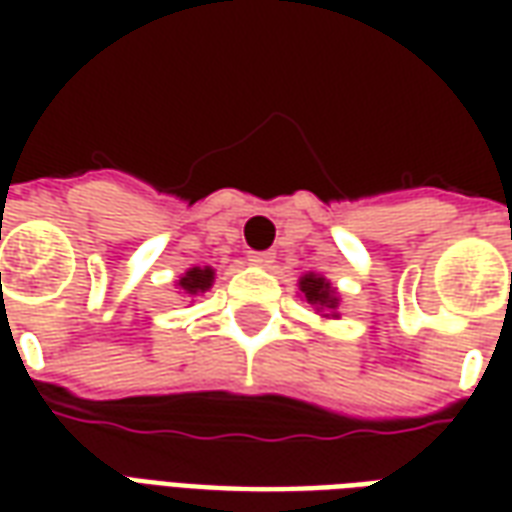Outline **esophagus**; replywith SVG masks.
Masks as SVG:
<instances>
[{
    "instance_id": "obj_1",
    "label": "esophagus",
    "mask_w": 512,
    "mask_h": 512,
    "mask_svg": "<svg viewBox=\"0 0 512 512\" xmlns=\"http://www.w3.org/2000/svg\"><path fill=\"white\" fill-rule=\"evenodd\" d=\"M249 260H252V263L260 268H271V263H274V255H271V252H252V255H249Z\"/></svg>"
}]
</instances>
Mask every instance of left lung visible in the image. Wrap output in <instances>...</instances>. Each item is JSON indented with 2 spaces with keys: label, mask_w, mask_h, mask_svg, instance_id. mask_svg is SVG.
Instances as JSON below:
<instances>
[{
  "label": "left lung",
  "mask_w": 512,
  "mask_h": 512,
  "mask_svg": "<svg viewBox=\"0 0 512 512\" xmlns=\"http://www.w3.org/2000/svg\"><path fill=\"white\" fill-rule=\"evenodd\" d=\"M299 290L301 299L312 304L315 312H321V318H340V293L323 274L307 271L299 277Z\"/></svg>",
  "instance_id": "1"
}]
</instances>
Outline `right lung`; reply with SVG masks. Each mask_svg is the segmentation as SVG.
<instances>
[{
    "label": "right lung",
    "mask_w": 512,
    "mask_h": 512,
    "mask_svg": "<svg viewBox=\"0 0 512 512\" xmlns=\"http://www.w3.org/2000/svg\"><path fill=\"white\" fill-rule=\"evenodd\" d=\"M213 279H216V271H213L211 266H194L189 268L175 285H178V290L183 296H200L205 290H211Z\"/></svg>",
    "instance_id": "obj_1"
}]
</instances>
